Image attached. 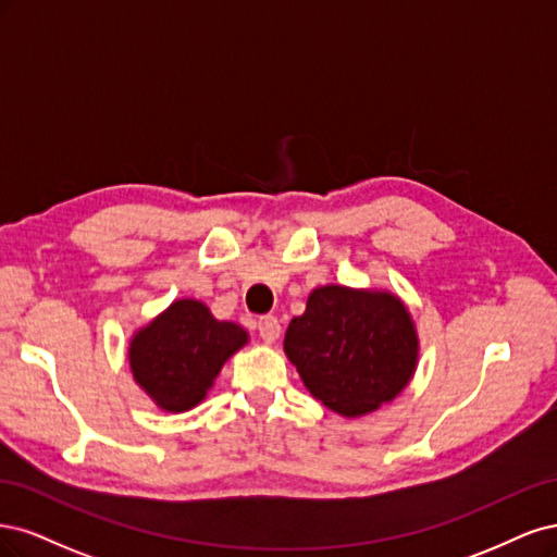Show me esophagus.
Wrapping results in <instances>:
<instances>
[{"mask_svg": "<svg viewBox=\"0 0 557 557\" xmlns=\"http://www.w3.org/2000/svg\"><path fill=\"white\" fill-rule=\"evenodd\" d=\"M257 331H259V335H261V339L263 343H275V339L280 337V333H282V326H280V321H277V317H273V314H268V317H261L259 319V324H257Z\"/></svg>", "mask_w": 557, "mask_h": 557, "instance_id": "34e87169", "label": "esophagus"}]
</instances>
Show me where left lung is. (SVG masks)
<instances>
[{"mask_svg": "<svg viewBox=\"0 0 557 557\" xmlns=\"http://www.w3.org/2000/svg\"><path fill=\"white\" fill-rule=\"evenodd\" d=\"M419 349L414 319L396 294L343 284L317 286L284 333V354L305 388L349 419L396 400L417 372Z\"/></svg>", "mask_w": 557, "mask_h": 557, "instance_id": "obj_1", "label": "left lung"}]
</instances>
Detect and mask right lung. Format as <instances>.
<instances>
[{"label":"right lung","instance_id":"add662e5","mask_svg":"<svg viewBox=\"0 0 557 557\" xmlns=\"http://www.w3.org/2000/svg\"><path fill=\"white\" fill-rule=\"evenodd\" d=\"M249 343L233 321L214 319L196 298L173 300L129 339L134 382L171 414H183L206 400L228 358Z\"/></svg>","mask_w":557,"mask_h":557}]
</instances>
